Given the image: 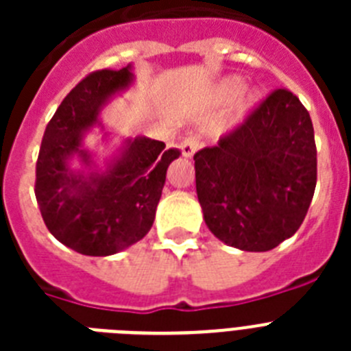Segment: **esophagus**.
Masks as SVG:
<instances>
[{
	"label": "esophagus",
	"instance_id": "esophagus-1",
	"mask_svg": "<svg viewBox=\"0 0 351 351\" xmlns=\"http://www.w3.org/2000/svg\"><path fill=\"white\" fill-rule=\"evenodd\" d=\"M198 147H200V141H198L197 137H186L184 141L181 142V151L182 154H184L186 158H191L195 153L198 151Z\"/></svg>",
	"mask_w": 351,
	"mask_h": 351
}]
</instances>
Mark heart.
Here are the masks:
<instances>
[{"instance_id": "heart-1", "label": "heart", "mask_w": 351, "mask_h": 351, "mask_svg": "<svg viewBox=\"0 0 351 351\" xmlns=\"http://www.w3.org/2000/svg\"><path fill=\"white\" fill-rule=\"evenodd\" d=\"M241 88H243V86H241V80L239 79L223 80L218 88H216L214 100L218 101L219 105H226V104H230V101L235 98V104H234L235 112L237 114L247 112V110L251 108V105H253V101H255V98H253L251 93H241L239 95L238 93L241 92ZM237 94L239 97L237 96Z\"/></svg>"}]
</instances>
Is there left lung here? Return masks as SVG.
<instances>
[{
	"label": "left lung",
	"mask_w": 351,
	"mask_h": 351,
	"mask_svg": "<svg viewBox=\"0 0 351 351\" xmlns=\"http://www.w3.org/2000/svg\"><path fill=\"white\" fill-rule=\"evenodd\" d=\"M193 160L204 219L219 241L269 251L299 230L315 193L316 145L309 112L293 93L272 91Z\"/></svg>",
	"instance_id": "left-lung-1"
}]
</instances>
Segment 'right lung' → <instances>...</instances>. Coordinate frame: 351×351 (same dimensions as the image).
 Returning a JSON list of instances; mask_svg holds the SVG:
<instances>
[{"label": "right lung", "mask_w": 351, "mask_h": 351, "mask_svg": "<svg viewBox=\"0 0 351 351\" xmlns=\"http://www.w3.org/2000/svg\"><path fill=\"white\" fill-rule=\"evenodd\" d=\"M133 84L132 64L80 80L49 121L36 161L35 195L49 232L80 255L108 256L138 243L153 226L167 169L179 149L147 137L126 138L119 154L96 167L84 137L104 125L101 108ZM84 167L73 171L71 160Z\"/></svg>", "instance_id": "add662e5"}]
</instances>
